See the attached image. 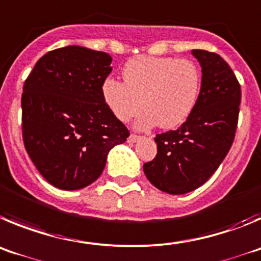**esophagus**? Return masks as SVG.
I'll return each instance as SVG.
<instances>
[{
    "label": "esophagus",
    "instance_id": "obj_1",
    "mask_svg": "<svg viewBox=\"0 0 261 261\" xmlns=\"http://www.w3.org/2000/svg\"><path fill=\"white\" fill-rule=\"evenodd\" d=\"M140 138H142L140 135H136V134H130V136L127 138V142L128 143H135V142H138Z\"/></svg>",
    "mask_w": 261,
    "mask_h": 261
}]
</instances>
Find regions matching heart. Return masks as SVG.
<instances>
[{
    "label": "heart",
    "mask_w": 261,
    "mask_h": 261,
    "mask_svg": "<svg viewBox=\"0 0 261 261\" xmlns=\"http://www.w3.org/2000/svg\"><path fill=\"white\" fill-rule=\"evenodd\" d=\"M123 83L107 79L101 92L105 104L122 122L145 109L139 127L174 128L189 118L198 101L201 74L191 60L136 57L122 70Z\"/></svg>",
    "instance_id": "b5f03b06"
}]
</instances>
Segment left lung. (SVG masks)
<instances>
[{"label": "left lung", "mask_w": 261, "mask_h": 261, "mask_svg": "<svg viewBox=\"0 0 261 261\" xmlns=\"http://www.w3.org/2000/svg\"><path fill=\"white\" fill-rule=\"evenodd\" d=\"M201 66L198 101L177 130L157 134V154L143 165L148 180L164 192L182 195L210 179L226 157L238 125L241 86L221 56L194 49Z\"/></svg>", "instance_id": "left-lung-1"}]
</instances>
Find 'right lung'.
<instances>
[{"label": "right lung", "mask_w": 261, "mask_h": 261, "mask_svg": "<svg viewBox=\"0 0 261 261\" xmlns=\"http://www.w3.org/2000/svg\"><path fill=\"white\" fill-rule=\"evenodd\" d=\"M110 63L105 51L70 45L48 51L25 79L23 143L55 187L71 191L95 182L110 149L130 135L102 97Z\"/></svg>", "instance_id": "obj_1"}]
</instances>
